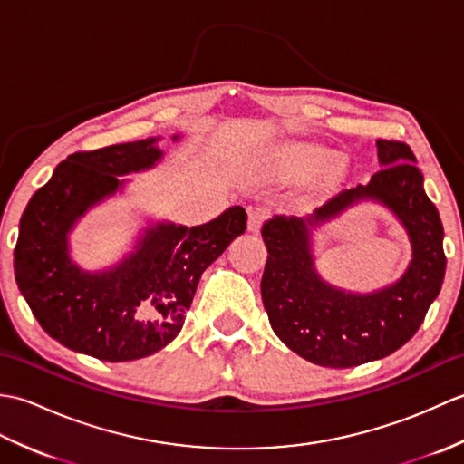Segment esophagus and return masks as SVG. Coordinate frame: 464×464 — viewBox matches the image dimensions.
I'll return each mask as SVG.
<instances>
[{
	"label": "esophagus",
	"mask_w": 464,
	"mask_h": 464,
	"mask_svg": "<svg viewBox=\"0 0 464 464\" xmlns=\"http://www.w3.org/2000/svg\"><path fill=\"white\" fill-rule=\"evenodd\" d=\"M269 217V209H265V207H253L249 209V223H247V229L251 233H259L263 221Z\"/></svg>",
	"instance_id": "esophagus-1"
}]
</instances>
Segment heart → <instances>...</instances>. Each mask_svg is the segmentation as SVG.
I'll return each instance as SVG.
<instances>
[{
  "instance_id": "b5f03b06",
  "label": "heart",
  "mask_w": 464,
  "mask_h": 464,
  "mask_svg": "<svg viewBox=\"0 0 464 464\" xmlns=\"http://www.w3.org/2000/svg\"><path fill=\"white\" fill-rule=\"evenodd\" d=\"M334 163H337V153L319 143H289L281 147L275 157L277 169L295 179H309L331 169Z\"/></svg>"
}]
</instances>
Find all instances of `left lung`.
Instances as JSON below:
<instances>
[{"label":"left lung","instance_id":"8db88e82","mask_svg":"<svg viewBox=\"0 0 464 464\" xmlns=\"http://www.w3.org/2000/svg\"><path fill=\"white\" fill-rule=\"evenodd\" d=\"M377 157L381 171L367 185L341 191L307 217L275 215L261 229L269 251L261 295L271 327L293 353L321 367H357L401 349L419 331L445 279V231L415 155L405 143L379 140ZM362 200L398 217L413 253L401 280L371 294H353L320 277L312 231Z\"/></svg>","mask_w":464,"mask_h":464}]
</instances>
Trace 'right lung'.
I'll list each match as a JSON object with an SVG mask.
<instances>
[{"label": "right lung", "instance_id": "add662e5", "mask_svg": "<svg viewBox=\"0 0 464 464\" xmlns=\"http://www.w3.org/2000/svg\"><path fill=\"white\" fill-rule=\"evenodd\" d=\"M160 140L69 155L22 215L17 287L44 331L67 349L111 362L163 349L179 334L203 271L247 229V213L233 205L197 227L150 221L133 249L107 269L85 271L72 259L69 233L77 221L121 193L130 181L123 175L153 169L165 155Z\"/></svg>", "mask_w": 464, "mask_h": 464}]
</instances>
